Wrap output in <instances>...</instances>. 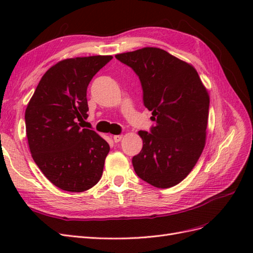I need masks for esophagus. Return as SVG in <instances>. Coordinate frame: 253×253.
I'll list each match as a JSON object with an SVG mask.
<instances>
[{
	"mask_svg": "<svg viewBox=\"0 0 253 253\" xmlns=\"http://www.w3.org/2000/svg\"><path fill=\"white\" fill-rule=\"evenodd\" d=\"M122 138H123L122 135H115V136H113V140H114L115 142H120L122 140Z\"/></svg>",
	"mask_w": 253,
	"mask_h": 253,
	"instance_id": "1",
	"label": "esophagus"
}]
</instances>
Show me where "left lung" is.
I'll return each mask as SVG.
<instances>
[{
  "label": "left lung",
  "mask_w": 253,
  "mask_h": 253,
  "mask_svg": "<svg viewBox=\"0 0 253 253\" xmlns=\"http://www.w3.org/2000/svg\"><path fill=\"white\" fill-rule=\"evenodd\" d=\"M115 57L140 79L143 103L152 112L151 132L138 131L143 147L132 158L136 174L157 188L173 187L195 168L206 146L210 96L191 64L159 47Z\"/></svg>",
  "instance_id": "left-lung-1"
}]
</instances>
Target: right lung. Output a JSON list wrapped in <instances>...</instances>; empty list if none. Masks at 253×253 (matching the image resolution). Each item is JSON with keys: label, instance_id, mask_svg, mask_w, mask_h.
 <instances>
[{"label": "right lung", "instance_id": "obj_1", "mask_svg": "<svg viewBox=\"0 0 253 253\" xmlns=\"http://www.w3.org/2000/svg\"><path fill=\"white\" fill-rule=\"evenodd\" d=\"M112 55L60 61L42 76L25 112L31 157L53 185L83 192L103 173L110 146L94 130L82 128L89 111L87 88Z\"/></svg>", "mask_w": 253, "mask_h": 253}]
</instances>
